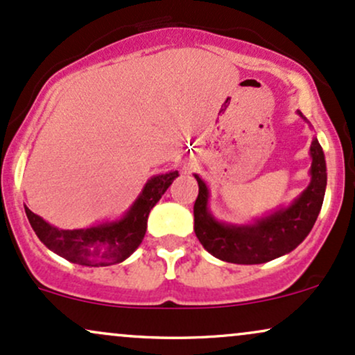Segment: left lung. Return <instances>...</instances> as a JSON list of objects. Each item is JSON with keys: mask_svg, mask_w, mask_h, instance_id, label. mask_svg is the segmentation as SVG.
Wrapping results in <instances>:
<instances>
[{"mask_svg": "<svg viewBox=\"0 0 355 355\" xmlns=\"http://www.w3.org/2000/svg\"><path fill=\"white\" fill-rule=\"evenodd\" d=\"M297 113L307 121L302 113ZM311 183L307 189L291 205L280 207L266 217L243 225L220 222L211 215L209 209L210 190L195 173L198 197L193 205V229L203 248L223 262L255 266L270 262L300 245L319 217L327 187L325 157L315 137L311 144Z\"/></svg>", "mask_w": 355, "mask_h": 355, "instance_id": "obj_1", "label": "left lung"}]
</instances>
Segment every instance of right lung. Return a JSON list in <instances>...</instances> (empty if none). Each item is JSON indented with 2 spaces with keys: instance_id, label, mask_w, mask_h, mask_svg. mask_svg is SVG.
<instances>
[{
  "instance_id": "add662e5",
  "label": "right lung",
  "mask_w": 355,
  "mask_h": 355,
  "mask_svg": "<svg viewBox=\"0 0 355 355\" xmlns=\"http://www.w3.org/2000/svg\"><path fill=\"white\" fill-rule=\"evenodd\" d=\"M178 177V170L153 175L121 218L87 229L63 230L51 225L24 207L31 229L38 239L68 262L87 267H107L123 262L137 250L146 232L150 210Z\"/></svg>"
}]
</instances>
